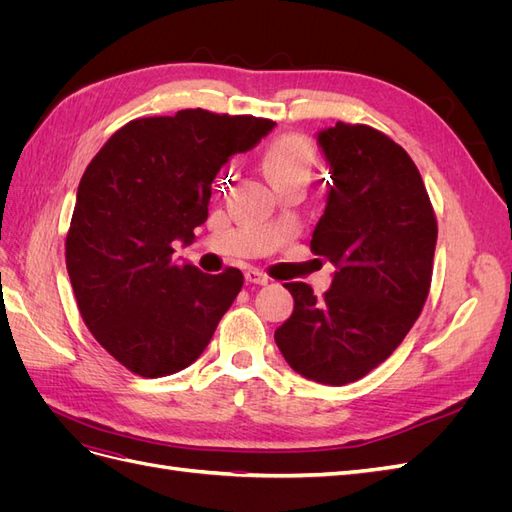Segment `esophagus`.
Masks as SVG:
<instances>
[{"label":"esophagus","mask_w":512,"mask_h":512,"mask_svg":"<svg viewBox=\"0 0 512 512\" xmlns=\"http://www.w3.org/2000/svg\"><path fill=\"white\" fill-rule=\"evenodd\" d=\"M245 282L256 284V286H267L271 280H269V277H267L265 273H262V271L250 269V271H245Z\"/></svg>","instance_id":"esophagus-1"}]
</instances>
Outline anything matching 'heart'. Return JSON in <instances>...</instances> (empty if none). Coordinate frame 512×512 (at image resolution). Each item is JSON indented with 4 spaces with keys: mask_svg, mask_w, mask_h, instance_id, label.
<instances>
[{
    "mask_svg": "<svg viewBox=\"0 0 512 512\" xmlns=\"http://www.w3.org/2000/svg\"><path fill=\"white\" fill-rule=\"evenodd\" d=\"M314 149L301 136H282L269 145L262 168L273 185L288 181H307L314 168Z\"/></svg>",
    "mask_w": 512,
    "mask_h": 512,
    "instance_id": "1",
    "label": "heart"
}]
</instances>
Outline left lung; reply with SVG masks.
Listing matches in <instances>:
<instances>
[{"label": "left lung", "mask_w": 512, "mask_h": 512, "mask_svg": "<svg viewBox=\"0 0 512 512\" xmlns=\"http://www.w3.org/2000/svg\"><path fill=\"white\" fill-rule=\"evenodd\" d=\"M316 138L333 183L309 245L335 273L322 299L284 284L294 312L275 344L303 378L342 386L389 359L421 314L438 224L416 164L389 136L337 121Z\"/></svg>", "instance_id": "left-lung-1"}]
</instances>
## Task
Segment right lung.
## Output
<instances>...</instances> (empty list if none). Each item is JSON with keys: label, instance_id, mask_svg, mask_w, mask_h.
<instances>
[{"label": "right lung", "instance_id": "1", "mask_svg": "<svg viewBox=\"0 0 512 512\" xmlns=\"http://www.w3.org/2000/svg\"><path fill=\"white\" fill-rule=\"evenodd\" d=\"M275 123L185 108L134 119L89 162L76 192L66 267L98 344L132 374L162 378L192 365L243 286L179 262L209 215L211 183Z\"/></svg>", "mask_w": 512, "mask_h": 512}]
</instances>
